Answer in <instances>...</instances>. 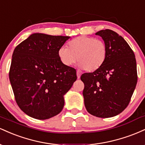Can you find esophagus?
Masks as SVG:
<instances>
[{
    "mask_svg": "<svg viewBox=\"0 0 145 145\" xmlns=\"http://www.w3.org/2000/svg\"><path fill=\"white\" fill-rule=\"evenodd\" d=\"M76 74H77V78H78V79H79V78H80V76H81L80 73L79 71H77V72H76Z\"/></svg>",
    "mask_w": 145,
    "mask_h": 145,
    "instance_id": "obj_1",
    "label": "esophagus"
}]
</instances>
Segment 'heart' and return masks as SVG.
<instances>
[{"label":"heart","instance_id":"heart-1","mask_svg":"<svg viewBox=\"0 0 145 145\" xmlns=\"http://www.w3.org/2000/svg\"><path fill=\"white\" fill-rule=\"evenodd\" d=\"M68 46H62L58 50L60 61L66 67H70L78 60L80 69L92 72L99 69L107 57L106 44L91 37H78L69 41Z\"/></svg>","mask_w":145,"mask_h":145}]
</instances>
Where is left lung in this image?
<instances>
[{
	"instance_id": "1",
	"label": "left lung",
	"mask_w": 145,
	"mask_h": 145,
	"mask_svg": "<svg viewBox=\"0 0 145 145\" xmlns=\"http://www.w3.org/2000/svg\"><path fill=\"white\" fill-rule=\"evenodd\" d=\"M95 35L104 41L108 54L99 69L81 76L84 105L92 115L112 117L126 108L136 88V58L126 41L114 31L101 30Z\"/></svg>"
}]
</instances>
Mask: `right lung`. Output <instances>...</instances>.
<instances>
[{"label": "right lung", "mask_w": 145, "mask_h": 145, "mask_svg": "<svg viewBox=\"0 0 145 145\" xmlns=\"http://www.w3.org/2000/svg\"><path fill=\"white\" fill-rule=\"evenodd\" d=\"M69 37L34 33L15 48L9 80L16 103L27 115L44 120L62 111L64 95L77 79L76 69L58 56Z\"/></svg>", "instance_id": "obj_1"}]
</instances>
